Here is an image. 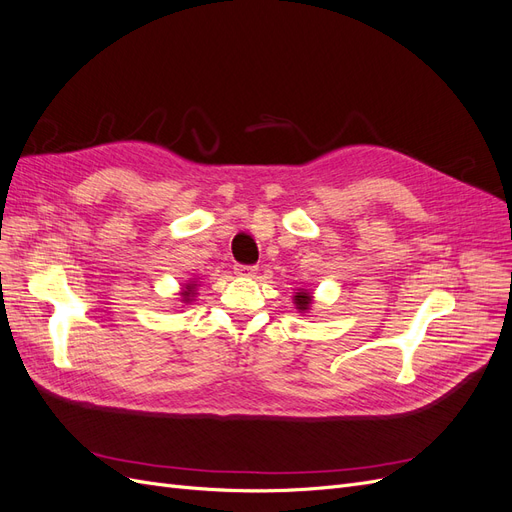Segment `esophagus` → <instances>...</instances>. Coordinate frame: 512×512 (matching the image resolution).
Returning a JSON list of instances; mask_svg holds the SVG:
<instances>
[{
	"mask_svg": "<svg viewBox=\"0 0 512 512\" xmlns=\"http://www.w3.org/2000/svg\"><path fill=\"white\" fill-rule=\"evenodd\" d=\"M256 267H247V265H237L235 267V275H239V277H254L256 275Z\"/></svg>",
	"mask_w": 512,
	"mask_h": 512,
	"instance_id": "esophagus-1",
	"label": "esophagus"
}]
</instances>
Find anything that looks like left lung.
Returning <instances> with one entry per match:
<instances>
[{"mask_svg":"<svg viewBox=\"0 0 512 512\" xmlns=\"http://www.w3.org/2000/svg\"><path fill=\"white\" fill-rule=\"evenodd\" d=\"M292 303H294V307H297L299 314H309V309H312V303H314L312 292L305 288H299V292L292 294Z\"/></svg>","mask_w":512,"mask_h":512,"instance_id":"left-lung-1","label":"left lung"}]
</instances>
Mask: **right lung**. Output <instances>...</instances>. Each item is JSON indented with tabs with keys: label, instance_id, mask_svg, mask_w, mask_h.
<instances>
[{
	"label": "right lung",
	"instance_id": "right-lung-1",
	"mask_svg": "<svg viewBox=\"0 0 512 512\" xmlns=\"http://www.w3.org/2000/svg\"><path fill=\"white\" fill-rule=\"evenodd\" d=\"M198 280H188V284H185L183 288H181V292H179V301L183 303V305H190L192 301H194V297H196V290H198Z\"/></svg>",
	"mask_w": 512,
	"mask_h": 512
}]
</instances>
